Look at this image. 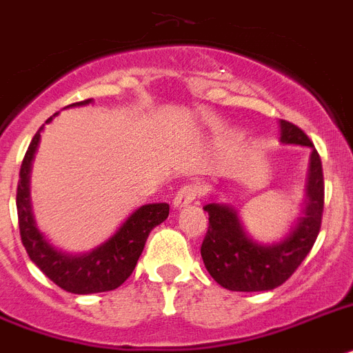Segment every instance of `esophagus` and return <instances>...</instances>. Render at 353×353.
I'll return each mask as SVG.
<instances>
[{"label": "esophagus", "instance_id": "esophagus-1", "mask_svg": "<svg viewBox=\"0 0 353 353\" xmlns=\"http://www.w3.org/2000/svg\"><path fill=\"white\" fill-rule=\"evenodd\" d=\"M203 194V186L197 185V183H190V185H185L181 186L179 190H177V194L174 195V208L176 210H181V208H186L188 204L194 203V199L197 197V195Z\"/></svg>", "mask_w": 353, "mask_h": 353}]
</instances>
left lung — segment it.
<instances>
[{
  "instance_id": "left-lung-1",
  "label": "left lung",
  "mask_w": 353,
  "mask_h": 353,
  "mask_svg": "<svg viewBox=\"0 0 353 353\" xmlns=\"http://www.w3.org/2000/svg\"><path fill=\"white\" fill-rule=\"evenodd\" d=\"M280 141L310 149L301 217L296 219L280 241L271 244L254 241L233 206L204 204L210 226L201 245V256L210 276L228 291H272L282 285L312 250L319 233L325 186L318 150L300 127L285 120H280Z\"/></svg>"
}]
</instances>
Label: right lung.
<instances>
[{
	"instance_id": "1",
	"label": "right lung",
	"mask_w": 353,
	"mask_h": 353,
	"mask_svg": "<svg viewBox=\"0 0 353 353\" xmlns=\"http://www.w3.org/2000/svg\"><path fill=\"white\" fill-rule=\"evenodd\" d=\"M93 100L71 103L68 108L88 105ZM46 120V123L57 117ZM35 132L25 159L21 163L19 183H17V219H19L21 241L32 262L61 289L73 294H93V292L112 291L131 276L145 248L147 236L154 228L168 217L167 203L143 204L121 222L117 232L93 250L85 253H66L59 250L44 236L37 228L30 199V172L41 141V132Z\"/></svg>"
}]
</instances>
